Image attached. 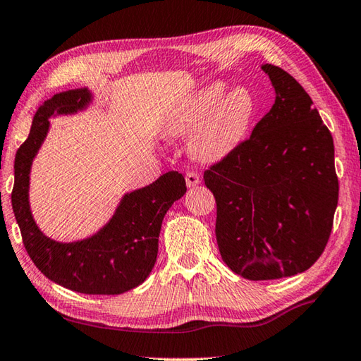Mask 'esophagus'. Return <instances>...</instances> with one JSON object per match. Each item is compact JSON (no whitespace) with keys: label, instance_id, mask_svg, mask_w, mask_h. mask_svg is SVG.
<instances>
[{"label":"esophagus","instance_id":"esophagus-1","mask_svg":"<svg viewBox=\"0 0 361 361\" xmlns=\"http://www.w3.org/2000/svg\"><path fill=\"white\" fill-rule=\"evenodd\" d=\"M185 182H187V187H196L201 182L200 174L195 173V171H188L185 174Z\"/></svg>","mask_w":361,"mask_h":361}]
</instances>
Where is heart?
Masks as SVG:
<instances>
[{"instance_id":"b5f03b06","label":"heart","mask_w":361,"mask_h":361,"mask_svg":"<svg viewBox=\"0 0 361 361\" xmlns=\"http://www.w3.org/2000/svg\"><path fill=\"white\" fill-rule=\"evenodd\" d=\"M212 81L183 97L168 113L163 132H190L188 149L196 159L215 163L240 147L256 116V97L248 87Z\"/></svg>"}]
</instances>
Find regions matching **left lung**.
Returning <instances> with one entry per match:
<instances>
[{"mask_svg":"<svg viewBox=\"0 0 361 361\" xmlns=\"http://www.w3.org/2000/svg\"><path fill=\"white\" fill-rule=\"evenodd\" d=\"M262 71L274 106L235 152L204 171L223 261L253 281L294 276L319 259L339 192L331 133L311 97L280 67Z\"/></svg>","mask_w":361,"mask_h":361,"instance_id":"left-lung-1","label":"left lung"}]
</instances>
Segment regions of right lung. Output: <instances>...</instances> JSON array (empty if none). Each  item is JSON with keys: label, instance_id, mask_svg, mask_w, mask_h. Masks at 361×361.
Returning <instances> with one entry per match:
<instances>
[{"label": "right lung", "instance_id": "add662e5", "mask_svg": "<svg viewBox=\"0 0 361 361\" xmlns=\"http://www.w3.org/2000/svg\"><path fill=\"white\" fill-rule=\"evenodd\" d=\"M91 92L71 90L54 94L34 114L28 138L18 147L13 163L12 209L31 261L49 278L71 290L92 295H118L146 280L159 253L163 216L187 192L178 171L166 174L145 188L127 193L113 219L90 239L61 243L40 233L28 201L32 159L49 133V118L83 110Z\"/></svg>", "mask_w": 361, "mask_h": 361}]
</instances>
